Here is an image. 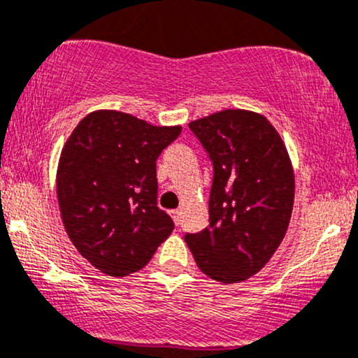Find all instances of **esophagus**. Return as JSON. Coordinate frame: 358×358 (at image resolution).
I'll list each match as a JSON object with an SVG mask.
<instances>
[{
    "label": "esophagus",
    "mask_w": 358,
    "mask_h": 358,
    "mask_svg": "<svg viewBox=\"0 0 358 358\" xmlns=\"http://www.w3.org/2000/svg\"><path fill=\"white\" fill-rule=\"evenodd\" d=\"M171 215H172V218H174L176 224H180V210H174Z\"/></svg>",
    "instance_id": "34e87169"
}]
</instances>
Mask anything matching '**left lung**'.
Masks as SVG:
<instances>
[{
    "label": "left lung",
    "instance_id": "obj_1",
    "mask_svg": "<svg viewBox=\"0 0 358 358\" xmlns=\"http://www.w3.org/2000/svg\"><path fill=\"white\" fill-rule=\"evenodd\" d=\"M213 164L210 227L186 233L211 279L240 282L274 255L291 220L294 174L282 138L266 116L224 110L189 123Z\"/></svg>",
    "mask_w": 358,
    "mask_h": 358
}]
</instances>
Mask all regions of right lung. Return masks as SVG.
<instances>
[{
	"label": "right lung",
	"mask_w": 358,
	"mask_h": 358,
	"mask_svg": "<svg viewBox=\"0 0 358 358\" xmlns=\"http://www.w3.org/2000/svg\"><path fill=\"white\" fill-rule=\"evenodd\" d=\"M180 127H154L113 110L92 111L62 148L57 198L71 242L103 274L145 267L174 230L157 206L159 155Z\"/></svg>",
	"instance_id": "1"
}]
</instances>
